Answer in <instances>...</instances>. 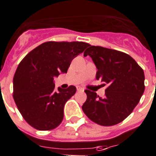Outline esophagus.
I'll use <instances>...</instances> for the list:
<instances>
[{"label":"esophagus","mask_w":156,"mask_h":156,"mask_svg":"<svg viewBox=\"0 0 156 156\" xmlns=\"http://www.w3.org/2000/svg\"><path fill=\"white\" fill-rule=\"evenodd\" d=\"M76 90L78 92H83L84 90L83 88H82V87H77Z\"/></svg>","instance_id":"esophagus-1"}]
</instances>
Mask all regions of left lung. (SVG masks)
I'll list each match as a JSON object with an SVG mask.
<instances>
[{
    "label": "left lung",
    "instance_id": "8db88e82",
    "mask_svg": "<svg viewBox=\"0 0 156 156\" xmlns=\"http://www.w3.org/2000/svg\"><path fill=\"white\" fill-rule=\"evenodd\" d=\"M90 56L97 68L96 79L108 85L104 97L85 90L87 99L82 109L90 119L103 126L123 121L137 106L145 90L144 71L129 55L121 51L89 45Z\"/></svg>",
    "mask_w": 156,
    "mask_h": 156
}]
</instances>
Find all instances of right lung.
I'll return each mask as SVG.
<instances>
[{
  "label": "right lung",
  "mask_w": 156,
  "mask_h": 156,
  "mask_svg": "<svg viewBox=\"0 0 156 156\" xmlns=\"http://www.w3.org/2000/svg\"><path fill=\"white\" fill-rule=\"evenodd\" d=\"M89 46L84 42L41 44L22 60L13 80L14 99L28 124L41 131L58 126L63 119L65 103L76 88L54 90V77L65 73L72 60Z\"/></svg>",
  "instance_id": "right-lung-1"
}]
</instances>
